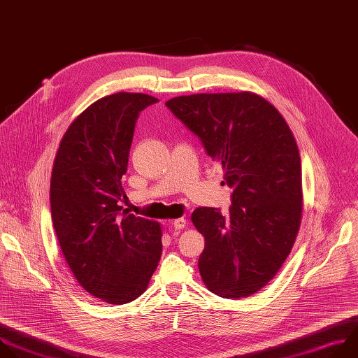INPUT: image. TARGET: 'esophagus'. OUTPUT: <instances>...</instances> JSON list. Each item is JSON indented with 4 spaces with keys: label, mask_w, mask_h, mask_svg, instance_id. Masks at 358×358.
<instances>
[{
    "label": "esophagus",
    "mask_w": 358,
    "mask_h": 358,
    "mask_svg": "<svg viewBox=\"0 0 358 358\" xmlns=\"http://www.w3.org/2000/svg\"><path fill=\"white\" fill-rule=\"evenodd\" d=\"M186 224H187V222H186V219H183V217L176 219V220L172 222V226H173L175 230H182V229L186 227Z\"/></svg>",
    "instance_id": "esophagus-1"
}]
</instances>
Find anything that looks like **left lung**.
<instances>
[{
  "label": "left lung",
  "instance_id": "obj_1",
  "mask_svg": "<svg viewBox=\"0 0 358 358\" xmlns=\"http://www.w3.org/2000/svg\"><path fill=\"white\" fill-rule=\"evenodd\" d=\"M165 104L199 136L233 187L227 216L216 207L192 213L206 241L197 264L203 282L222 298L251 296L276 275L301 227L295 136L279 111L251 92L179 96Z\"/></svg>",
  "mask_w": 358,
  "mask_h": 358
}]
</instances>
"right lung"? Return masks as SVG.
Here are the masks:
<instances>
[{
  "instance_id": "1",
  "label": "right lung",
  "mask_w": 358,
  "mask_h": 358,
  "mask_svg": "<svg viewBox=\"0 0 358 358\" xmlns=\"http://www.w3.org/2000/svg\"><path fill=\"white\" fill-rule=\"evenodd\" d=\"M159 100L115 93L89 106L64 132L50 178L53 229L83 289L111 305L148 288L162 254L159 223L121 211V185L139 113Z\"/></svg>"
}]
</instances>
